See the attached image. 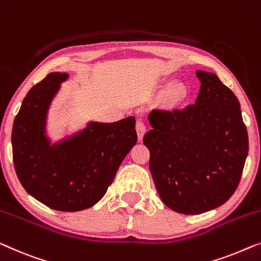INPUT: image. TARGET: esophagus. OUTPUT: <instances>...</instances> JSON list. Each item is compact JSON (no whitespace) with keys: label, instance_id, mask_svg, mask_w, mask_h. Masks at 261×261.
Returning <instances> with one entry per match:
<instances>
[{"label":"esophagus","instance_id":"obj_1","mask_svg":"<svg viewBox=\"0 0 261 261\" xmlns=\"http://www.w3.org/2000/svg\"><path fill=\"white\" fill-rule=\"evenodd\" d=\"M135 128H137L139 141H141L143 135H145V133H146V124H145V122L142 121V120H138L137 124H135Z\"/></svg>","mask_w":261,"mask_h":261}]
</instances>
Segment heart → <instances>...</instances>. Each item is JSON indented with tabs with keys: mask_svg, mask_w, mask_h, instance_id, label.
I'll return each mask as SVG.
<instances>
[{
	"mask_svg": "<svg viewBox=\"0 0 261 261\" xmlns=\"http://www.w3.org/2000/svg\"><path fill=\"white\" fill-rule=\"evenodd\" d=\"M172 82H168L167 86L171 85ZM187 97V89L186 87L182 85H177L172 87L171 90L168 93V99L172 102H182V101Z\"/></svg>",
	"mask_w": 261,
	"mask_h": 261,
	"instance_id": "1",
	"label": "heart"
}]
</instances>
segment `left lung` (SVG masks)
Returning a JSON list of instances; mask_svg holds the SVG:
<instances>
[{
    "label": "left lung",
    "instance_id": "left-lung-1",
    "mask_svg": "<svg viewBox=\"0 0 261 261\" xmlns=\"http://www.w3.org/2000/svg\"><path fill=\"white\" fill-rule=\"evenodd\" d=\"M201 82L195 103L155 108L143 137L149 169L164 203L182 214L221 206L240 182L248 135L240 103L213 73L196 70Z\"/></svg>",
    "mask_w": 261,
    "mask_h": 261
}]
</instances>
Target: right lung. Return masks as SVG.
I'll use <instances>...</instances> for the list:
<instances>
[{
    "mask_svg": "<svg viewBox=\"0 0 261 261\" xmlns=\"http://www.w3.org/2000/svg\"><path fill=\"white\" fill-rule=\"evenodd\" d=\"M68 74L50 73L30 88L11 132L15 171L28 193L49 208L76 212L102 199L138 135L135 118L90 122L74 137L50 145L44 135L53 97Z\"/></svg>",
    "mask_w": 261,
    "mask_h": 261,
    "instance_id": "add662e5",
    "label": "right lung"
}]
</instances>
